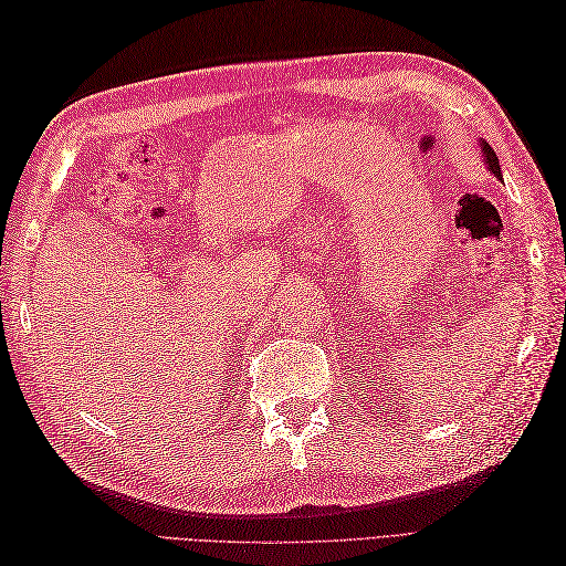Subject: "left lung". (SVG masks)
Listing matches in <instances>:
<instances>
[{
  "label": "left lung",
  "mask_w": 566,
  "mask_h": 566,
  "mask_svg": "<svg viewBox=\"0 0 566 566\" xmlns=\"http://www.w3.org/2000/svg\"><path fill=\"white\" fill-rule=\"evenodd\" d=\"M482 153H484V163H486V167H489V172H491L495 179H501V181H503V172H501L499 158H495L493 148H491L486 142H482Z\"/></svg>",
  "instance_id": "obj_1"
}]
</instances>
